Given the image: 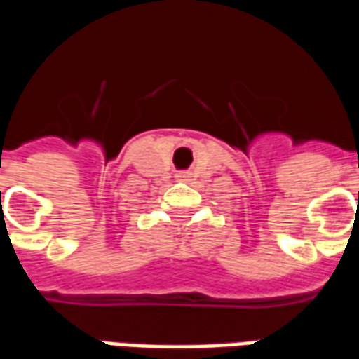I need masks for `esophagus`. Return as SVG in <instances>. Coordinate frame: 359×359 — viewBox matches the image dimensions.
<instances>
[{"label": "esophagus", "instance_id": "34e87169", "mask_svg": "<svg viewBox=\"0 0 359 359\" xmlns=\"http://www.w3.org/2000/svg\"><path fill=\"white\" fill-rule=\"evenodd\" d=\"M179 179H187V177H184V175H179Z\"/></svg>", "mask_w": 359, "mask_h": 359}]
</instances>
